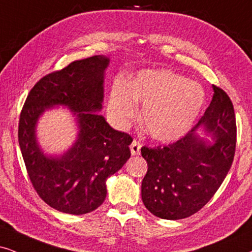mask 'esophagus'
Masks as SVG:
<instances>
[{
    "label": "esophagus",
    "mask_w": 252,
    "mask_h": 252,
    "mask_svg": "<svg viewBox=\"0 0 252 252\" xmlns=\"http://www.w3.org/2000/svg\"><path fill=\"white\" fill-rule=\"evenodd\" d=\"M141 148H142L141 143L137 142V141H132L131 145H130V151H131V155L137 156V155L141 154Z\"/></svg>",
    "instance_id": "obj_1"
}]
</instances>
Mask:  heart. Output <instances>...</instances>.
<instances>
[{"label":"heart","mask_w":252,"mask_h":252,"mask_svg":"<svg viewBox=\"0 0 252 252\" xmlns=\"http://www.w3.org/2000/svg\"><path fill=\"white\" fill-rule=\"evenodd\" d=\"M138 102L144 104L142 121L156 141L174 142L192 129L206 102L202 86L170 71L146 69L135 80H119L108 96L111 123L124 129L136 119Z\"/></svg>","instance_id":"b5f03b06"}]
</instances>
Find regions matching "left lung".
Returning a JSON list of instances; mask_svg holds the SVG:
<instances>
[{
	"instance_id": "1",
	"label": "left lung",
	"mask_w": 252,
	"mask_h": 252,
	"mask_svg": "<svg viewBox=\"0 0 252 252\" xmlns=\"http://www.w3.org/2000/svg\"><path fill=\"white\" fill-rule=\"evenodd\" d=\"M213 91L205 115L184 138L141 149L148 163L142 200L158 218L180 220L200 211L230 170L236 146L234 107L224 91L216 86Z\"/></svg>"
}]
</instances>
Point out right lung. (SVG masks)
<instances>
[{
    "instance_id": "1",
    "label": "right lung",
    "mask_w": 252,
    "mask_h": 252,
    "mask_svg": "<svg viewBox=\"0 0 252 252\" xmlns=\"http://www.w3.org/2000/svg\"><path fill=\"white\" fill-rule=\"evenodd\" d=\"M106 56L76 60L41 78L29 93L18 126V142L29 177L47 205L66 214L95 211L107 196V179L130 158L128 133L114 130L100 115ZM63 106L73 114L77 137L62 154H46L36 137L40 117Z\"/></svg>"
}]
</instances>
